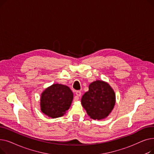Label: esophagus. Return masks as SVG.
Returning <instances> with one entry per match:
<instances>
[{
  "instance_id": "esophagus-1",
  "label": "esophagus",
  "mask_w": 154,
  "mask_h": 154,
  "mask_svg": "<svg viewBox=\"0 0 154 154\" xmlns=\"http://www.w3.org/2000/svg\"><path fill=\"white\" fill-rule=\"evenodd\" d=\"M75 94H76L77 97H78L77 99H79V97H80V95H81V92H80V91H76V92H75Z\"/></svg>"
}]
</instances>
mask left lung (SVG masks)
<instances>
[{
  "label": "left lung",
  "instance_id": "1",
  "mask_svg": "<svg viewBox=\"0 0 154 154\" xmlns=\"http://www.w3.org/2000/svg\"><path fill=\"white\" fill-rule=\"evenodd\" d=\"M116 94L106 82L97 80L90 84L81 99L87 114L94 120H102L110 114L116 104Z\"/></svg>",
  "mask_w": 154,
  "mask_h": 154
}]
</instances>
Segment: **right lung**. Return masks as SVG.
Masks as SVG:
<instances>
[{
  "mask_svg": "<svg viewBox=\"0 0 154 154\" xmlns=\"http://www.w3.org/2000/svg\"><path fill=\"white\" fill-rule=\"evenodd\" d=\"M73 99L74 94L68 86L52 84L41 94L40 110L48 117L55 119L62 117L69 109Z\"/></svg>",
  "mask_w": 154,
  "mask_h": 154,
  "instance_id": "right-lung-1",
  "label": "right lung"
}]
</instances>
